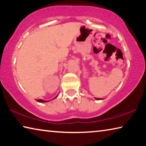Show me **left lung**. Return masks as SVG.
Listing matches in <instances>:
<instances>
[{"mask_svg": "<svg viewBox=\"0 0 146 146\" xmlns=\"http://www.w3.org/2000/svg\"><path fill=\"white\" fill-rule=\"evenodd\" d=\"M96 100H102V98H95Z\"/></svg>", "mask_w": 146, "mask_h": 146, "instance_id": "obj_1", "label": "left lung"}]
</instances>
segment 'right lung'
<instances>
[{
    "instance_id": "obj_1",
    "label": "right lung",
    "mask_w": 146,
    "mask_h": 146,
    "mask_svg": "<svg viewBox=\"0 0 146 146\" xmlns=\"http://www.w3.org/2000/svg\"><path fill=\"white\" fill-rule=\"evenodd\" d=\"M56 97H57V96H56ZM56 97H55L54 98H56ZM36 101H37V102H48V101H46V100H42V99L36 100Z\"/></svg>"
}]
</instances>
